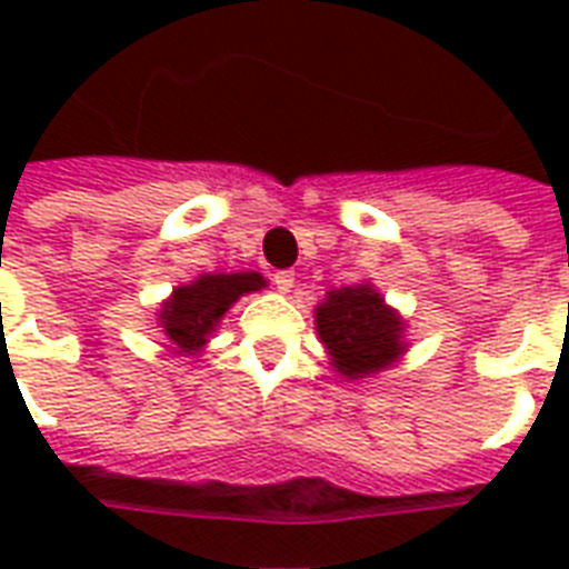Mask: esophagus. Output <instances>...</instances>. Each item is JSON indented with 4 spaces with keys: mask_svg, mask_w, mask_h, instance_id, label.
<instances>
[{
    "mask_svg": "<svg viewBox=\"0 0 569 569\" xmlns=\"http://www.w3.org/2000/svg\"><path fill=\"white\" fill-rule=\"evenodd\" d=\"M271 283H274V289H277V292H280V295L292 292L295 274H292V271H274V274H271Z\"/></svg>",
    "mask_w": 569,
    "mask_h": 569,
    "instance_id": "1",
    "label": "esophagus"
}]
</instances>
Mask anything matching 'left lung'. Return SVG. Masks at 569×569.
Masks as SVG:
<instances>
[{"label":"left lung","mask_w":569,"mask_h":569,"mask_svg":"<svg viewBox=\"0 0 569 569\" xmlns=\"http://www.w3.org/2000/svg\"><path fill=\"white\" fill-rule=\"evenodd\" d=\"M312 312L330 366L346 380H366L387 372L410 348L401 312L389 307L378 286L366 280L330 289Z\"/></svg>","instance_id":"obj_1"}]
</instances>
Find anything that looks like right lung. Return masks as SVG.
<instances>
[{
  "label": "right lung",
  "mask_w": 569,
  "mask_h": 569,
  "mask_svg": "<svg viewBox=\"0 0 569 569\" xmlns=\"http://www.w3.org/2000/svg\"><path fill=\"white\" fill-rule=\"evenodd\" d=\"M266 289V277L257 271H236V274H197L189 283L177 286L156 310V325L162 328L173 355H200L214 330L221 325L232 303L241 295Z\"/></svg>",
  "instance_id": "1"
}]
</instances>
